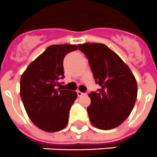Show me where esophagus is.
<instances>
[{"mask_svg":"<svg viewBox=\"0 0 157 157\" xmlns=\"http://www.w3.org/2000/svg\"><path fill=\"white\" fill-rule=\"evenodd\" d=\"M77 94L78 96H82L83 95H86V93H83V92H81L80 91H77Z\"/></svg>","mask_w":157,"mask_h":157,"instance_id":"obj_1","label":"esophagus"}]
</instances>
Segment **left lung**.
<instances>
[{"label":"left lung","instance_id":"1","mask_svg":"<svg viewBox=\"0 0 157 157\" xmlns=\"http://www.w3.org/2000/svg\"><path fill=\"white\" fill-rule=\"evenodd\" d=\"M78 46L88 59L96 82L101 87L97 93L88 95L90 121L100 130L116 128L135 106L138 92L135 76L121 57L105 44L86 43Z\"/></svg>","mask_w":157,"mask_h":157}]
</instances>
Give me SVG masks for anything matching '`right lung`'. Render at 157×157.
<instances>
[{"label": "right lung", "mask_w": 157, "mask_h": 157, "mask_svg": "<svg viewBox=\"0 0 157 157\" xmlns=\"http://www.w3.org/2000/svg\"><path fill=\"white\" fill-rule=\"evenodd\" d=\"M75 44H53L30 63L20 79V96L31 121L46 132H57L68 124L77 92L57 88L64 78L63 59L77 50Z\"/></svg>", "instance_id": "1"}]
</instances>
